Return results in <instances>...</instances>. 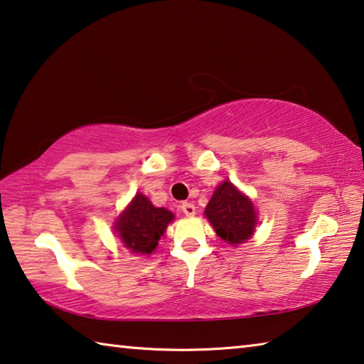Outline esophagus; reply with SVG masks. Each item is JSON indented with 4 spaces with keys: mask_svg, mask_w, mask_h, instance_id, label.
<instances>
[{
    "mask_svg": "<svg viewBox=\"0 0 364 364\" xmlns=\"http://www.w3.org/2000/svg\"><path fill=\"white\" fill-rule=\"evenodd\" d=\"M180 207H181V210H183L184 215H186V217H194V215H196V207L191 204V202H183Z\"/></svg>",
    "mask_w": 364,
    "mask_h": 364,
    "instance_id": "esophagus-1",
    "label": "esophagus"
}]
</instances>
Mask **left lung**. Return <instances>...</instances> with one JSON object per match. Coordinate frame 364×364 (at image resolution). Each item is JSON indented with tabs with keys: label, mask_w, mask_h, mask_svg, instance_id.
<instances>
[{
	"label": "left lung",
	"mask_w": 364,
	"mask_h": 364,
	"mask_svg": "<svg viewBox=\"0 0 364 364\" xmlns=\"http://www.w3.org/2000/svg\"><path fill=\"white\" fill-rule=\"evenodd\" d=\"M204 213L217 236L231 245L250 239L258 223L252 200L228 180L213 191Z\"/></svg>",
	"instance_id": "left-lung-1"
}]
</instances>
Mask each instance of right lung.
I'll return each mask as SVG.
<instances>
[{"label":"right lung","mask_w":364,"mask_h":364,"mask_svg":"<svg viewBox=\"0 0 364 364\" xmlns=\"http://www.w3.org/2000/svg\"><path fill=\"white\" fill-rule=\"evenodd\" d=\"M175 215L164 207H154L146 196L138 193L114 223L117 236L132 254L151 255L159 245Z\"/></svg>","instance_id":"add662e5"}]
</instances>
